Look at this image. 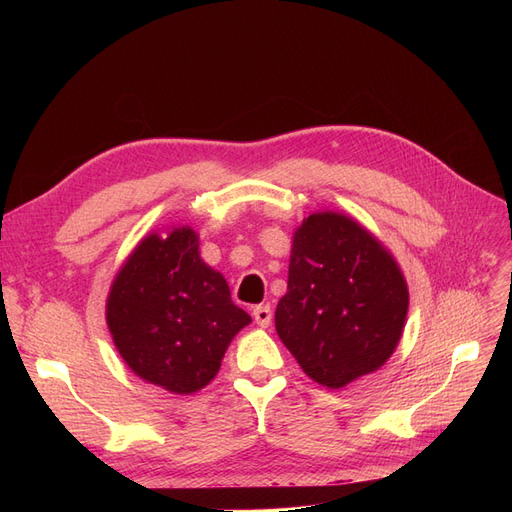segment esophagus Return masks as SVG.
Returning a JSON list of instances; mask_svg holds the SVG:
<instances>
[{
    "mask_svg": "<svg viewBox=\"0 0 512 512\" xmlns=\"http://www.w3.org/2000/svg\"><path fill=\"white\" fill-rule=\"evenodd\" d=\"M254 320H256L258 327L267 329L269 324H271V307H269V305H258V307H254Z\"/></svg>",
    "mask_w": 512,
    "mask_h": 512,
    "instance_id": "34e87169",
    "label": "esophagus"
}]
</instances>
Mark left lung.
Instances as JSON below:
<instances>
[{"mask_svg":"<svg viewBox=\"0 0 512 512\" xmlns=\"http://www.w3.org/2000/svg\"><path fill=\"white\" fill-rule=\"evenodd\" d=\"M408 301L404 273L369 230L344 213H312L294 230L275 329L309 378L342 389L391 359Z\"/></svg>","mask_w":512,"mask_h":512,"instance_id":"8db88e82","label":"left lung"}]
</instances>
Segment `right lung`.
<instances>
[{"label":"right lung","instance_id":"obj_1","mask_svg":"<svg viewBox=\"0 0 512 512\" xmlns=\"http://www.w3.org/2000/svg\"><path fill=\"white\" fill-rule=\"evenodd\" d=\"M252 322L205 265L190 226L151 232L123 262L106 299V324L138 378L175 395L207 386L228 344Z\"/></svg>","mask_w":512,"mask_h":512}]
</instances>
